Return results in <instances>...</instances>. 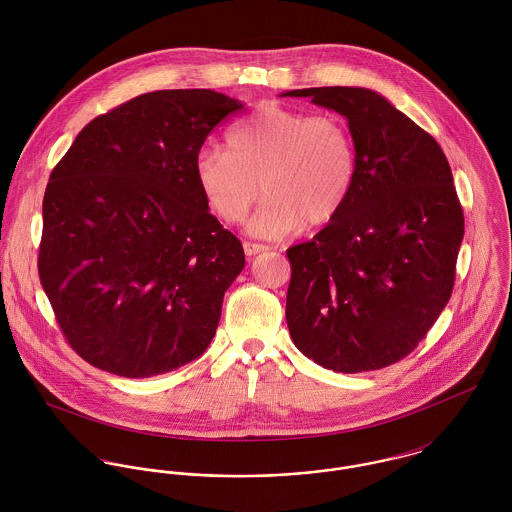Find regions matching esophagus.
Returning a JSON list of instances; mask_svg holds the SVG:
<instances>
[{
	"mask_svg": "<svg viewBox=\"0 0 512 512\" xmlns=\"http://www.w3.org/2000/svg\"><path fill=\"white\" fill-rule=\"evenodd\" d=\"M268 250V246H264V244H256V242H244V252H246V256H256V254H260V252H266Z\"/></svg>",
	"mask_w": 512,
	"mask_h": 512,
	"instance_id": "obj_1",
	"label": "esophagus"
}]
</instances>
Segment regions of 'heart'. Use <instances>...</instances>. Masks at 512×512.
<instances>
[{
  "label": "heart",
  "instance_id": "obj_1",
  "mask_svg": "<svg viewBox=\"0 0 512 512\" xmlns=\"http://www.w3.org/2000/svg\"><path fill=\"white\" fill-rule=\"evenodd\" d=\"M355 179L357 149L343 116L274 102L236 122L224 149H207L197 159L199 189L220 220L238 222L260 191L266 195L248 222L250 234L262 238L331 222L347 205Z\"/></svg>",
  "mask_w": 512,
  "mask_h": 512
}]
</instances>
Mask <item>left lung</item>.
<instances>
[{"label": "left lung", "instance_id": "left-lung-1", "mask_svg": "<svg viewBox=\"0 0 512 512\" xmlns=\"http://www.w3.org/2000/svg\"><path fill=\"white\" fill-rule=\"evenodd\" d=\"M347 118L357 179L343 211L292 246L286 319L295 347L335 372L410 355L447 305L463 211L438 142L368 88L290 90Z\"/></svg>", "mask_w": 512, "mask_h": 512}]
</instances>
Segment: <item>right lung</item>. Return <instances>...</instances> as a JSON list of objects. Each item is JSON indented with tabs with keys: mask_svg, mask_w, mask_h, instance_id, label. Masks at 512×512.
<instances>
[{
	"mask_svg": "<svg viewBox=\"0 0 512 512\" xmlns=\"http://www.w3.org/2000/svg\"><path fill=\"white\" fill-rule=\"evenodd\" d=\"M242 108L209 88L147 92L86 124L53 169L39 278L86 363L149 378L211 345L244 250L209 213L197 159Z\"/></svg>",
	"mask_w": 512,
	"mask_h": 512,
	"instance_id": "add662e5",
	"label": "right lung"
}]
</instances>
